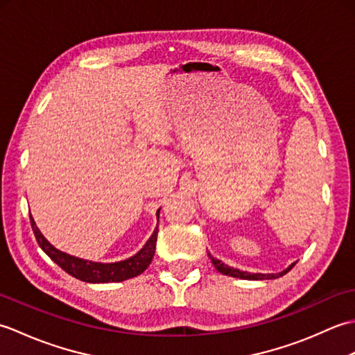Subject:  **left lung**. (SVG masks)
Instances as JSON below:
<instances>
[{"label": "left lung", "mask_w": 355, "mask_h": 355, "mask_svg": "<svg viewBox=\"0 0 355 355\" xmlns=\"http://www.w3.org/2000/svg\"><path fill=\"white\" fill-rule=\"evenodd\" d=\"M209 258L212 259V263L215 266V268L220 271V273L223 275H227V276H232V277H239V279H253V281H261V279H276L279 276H284L285 273H288V271L296 266V262L291 263V266L284 270L282 273H277V275H262V273H247V271H239L236 268H232L229 266H225V263H223L220 259L216 258H212V256L209 254Z\"/></svg>", "instance_id": "1"}]
</instances>
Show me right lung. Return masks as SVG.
<instances>
[{
	"mask_svg": "<svg viewBox=\"0 0 355 355\" xmlns=\"http://www.w3.org/2000/svg\"><path fill=\"white\" fill-rule=\"evenodd\" d=\"M158 212H160V210H158ZM30 224H32L37 244H40L42 250L49 254V258L55 261L59 267L67 271L69 275H71L73 277L89 284L122 282L126 281V279L139 276L149 267V263L153 261L155 253L158 225L155 227L153 236H150L148 243L145 244V247H143L137 254H134L132 258L112 263H101L74 258V256L58 250V248L53 247L49 241L42 236V233L37 230L32 216H30Z\"/></svg>",
	"mask_w": 355,
	"mask_h": 355,
	"instance_id": "add662e5",
	"label": "right lung"
}]
</instances>
